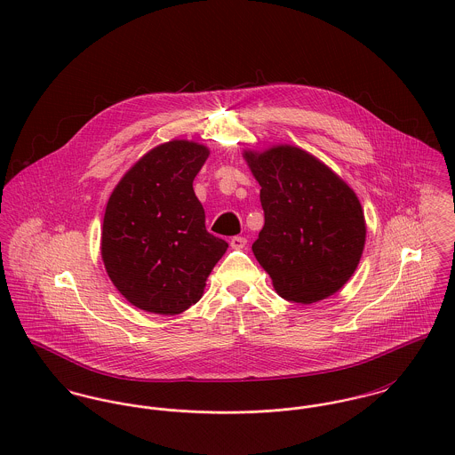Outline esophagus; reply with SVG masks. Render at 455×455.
<instances>
[{
    "label": "esophagus",
    "instance_id": "esophagus-1",
    "mask_svg": "<svg viewBox=\"0 0 455 455\" xmlns=\"http://www.w3.org/2000/svg\"><path fill=\"white\" fill-rule=\"evenodd\" d=\"M229 245H231L233 249L240 251V249H243V247L247 245V238H243V236H233L231 242H229Z\"/></svg>",
    "mask_w": 455,
    "mask_h": 455
}]
</instances>
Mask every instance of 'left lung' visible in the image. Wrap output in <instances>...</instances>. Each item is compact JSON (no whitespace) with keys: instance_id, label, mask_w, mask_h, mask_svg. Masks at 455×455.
Wrapping results in <instances>:
<instances>
[{"instance_id":"obj_1","label":"left lung","mask_w":455,"mask_h":455,"mask_svg":"<svg viewBox=\"0 0 455 455\" xmlns=\"http://www.w3.org/2000/svg\"><path fill=\"white\" fill-rule=\"evenodd\" d=\"M260 186L264 226L252 251L287 301L310 305L354 275L366 240L361 203L324 163L278 145L245 152Z\"/></svg>"}]
</instances>
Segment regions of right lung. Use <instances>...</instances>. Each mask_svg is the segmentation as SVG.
Returning a JSON list of instances; mask_svg holds the SVG:
<instances>
[{
	"label": "right lung",
	"instance_id": "1",
	"mask_svg": "<svg viewBox=\"0 0 455 455\" xmlns=\"http://www.w3.org/2000/svg\"><path fill=\"white\" fill-rule=\"evenodd\" d=\"M208 148L173 140L145 154L108 199L101 258L131 305L161 315L186 312L228 249L206 231L193 189Z\"/></svg>",
	"mask_w": 455,
	"mask_h": 455
}]
</instances>
